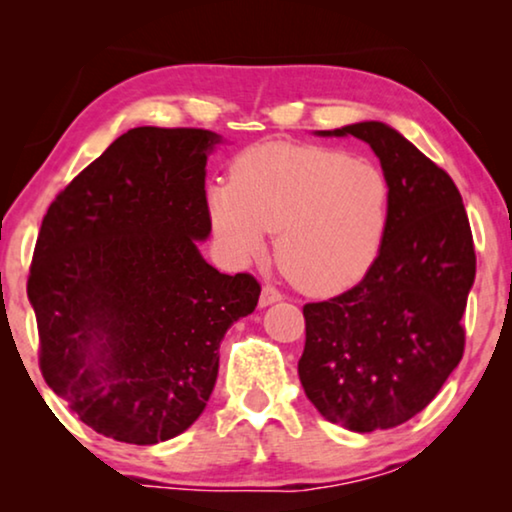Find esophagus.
I'll return each mask as SVG.
<instances>
[{"label":"esophagus","mask_w":512,"mask_h":512,"mask_svg":"<svg viewBox=\"0 0 512 512\" xmlns=\"http://www.w3.org/2000/svg\"><path fill=\"white\" fill-rule=\"evenodd\" d=\"M277 300H282V293H279L272 284H265L261 289V298H258V303H261V307H265V305L277 303Z\"/></svg>","instance_id":"obj_1"}]
</instances>
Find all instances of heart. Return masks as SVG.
Returning <instances> with one entry per match:
<instances>
[{"label":"heart","mask_w":512,"mask_h":512,"mask_svg":"<svg viewBox=\"0 0 512 512\" xmlns=\"http://www.w3.org/2000/svg\"><path fill=\"white\" fill-rule=\"evenodd\" d=\"M207 212L237 263H251L277 235V258L310 293H335L366 275L389 221L380 167L310 144H261L233 160L230 181L207 188Z\"/></svg>","instance_id":"b5f03b06"}]
</instances>
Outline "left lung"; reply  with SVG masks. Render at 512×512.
Segmentation results:
<instances>
[{"label":"left lung","instance_id":"1","mask_svg":"<svg viewBox=\"0 0 512 512\" xmlns=\"http://www.w3.org/2000/svg\"><path fill=\"white\" fill-rule=\"evenodd\" d=\"M319 135L370 144L389 181V221L366 277L303 307L300 384L328 422L359 433L391 429L422 412L464 356L471 223L450 174L389 125Z\"/></svg>","mask_w":512,"mask_h":512}]
</instances>
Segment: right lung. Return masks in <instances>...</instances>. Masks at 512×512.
Instances as JSON below:
<instances>
[{
	"label": "right lung",
	"mask_w": 512,
	"mask_h": 512,
	"mask_svg": "<svg viewBox=\"0 0 512 512\" xmlns=\"http://www.w3.org/2000/svg\"><path fill=\"white\" fill-rule=\"evenodd\" d=\"M202 128H132L55 195L27 277L39 368L83 424L156 445L202 415L223 335L256 310L249 272L198 251L212 230Z\"/></svg>",
	"instance_id": "add662e5"
}]
</instances>
